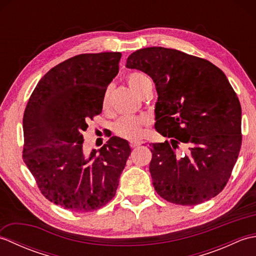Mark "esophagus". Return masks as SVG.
Returning <instances> with one entry per match:
<instances>
[{
    "label": "esophagus",
    "instance_id": "34e87169",
    "mask_svg": "<svg viewBox=\"0 0 256 256\" xmlns=\"http://www.w3.org/2000/svg\"><path fill=\"white\" fill-rule=\"evenodd\" d=\"M140 145H142V142H140V140H131V142H130V146H131L132 148H136Z\"/></svg>",
    "mask_w": 256,
    "mask_h": 256
}]
</instances>
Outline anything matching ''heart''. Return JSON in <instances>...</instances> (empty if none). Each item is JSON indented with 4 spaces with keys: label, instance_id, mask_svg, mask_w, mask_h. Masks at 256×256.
<instances>
[{
    "label": "heart",
    "instance_id": "1",
    "mask_svg": "<svg viewBox=\"0 0 256 256\" xmlns=\"http://www.w3.org/2000/svg\"><path fill=\"white\" fill-rule=\"evenodd\" d=\"M126 82L138 96H142L146 89L152 86L150 80L146 74L142 72H132L126 77ZM108 94L110 89H108L103 96V106H106L108 101ZM150 124V118L148 116H124L114 123V133L118 136L126 140L138 138L143 133V128Z\"/></svg>",
    "mask_w": 256,
    "mask_h": 256
}]
</instances>
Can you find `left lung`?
<instances>
[{
  "label": "left lung",
  "mask_w": 256,
  "mask_h": 256,
  "mask_svg": "<svg viewBox=\"0 0 256 256\" xmlns=\"http://www.w3.org/2000/svg\"><path fill=\"white\" fill-rule=\"evenodd\" d=\"M126 67L153 79L158 94L155 128L170 138L150 144L156 192L182 206L216 197L229 180L242 144L241 104L224 72L206 59L164 47L134 52Z\"/></svg>",
  "instance_id": "8db88e82"
}]
</instances>
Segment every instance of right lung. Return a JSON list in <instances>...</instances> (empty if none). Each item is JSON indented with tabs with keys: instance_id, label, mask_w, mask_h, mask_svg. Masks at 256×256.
<instances>
[{
	"instance_id": "obj_1",
	"label": "right lung",
	"mask_w": 256,
	"mask_h": 256,
	"mask_svg": "<svg viewBox=\"0 0 256 256\" xmlns=\"http://www.w3.org/2000/svg\"><path fill=\"white\" fill-rule=\"evenodd\" d=\"M121 56L99 52L67 59L40 80L26 106L23 160L40 192L64 209L89 212L106 206L131 154L128 140L116 136L99 153L84 150L86 122L101 113Z\"/></svg>"
}]
</instances>
